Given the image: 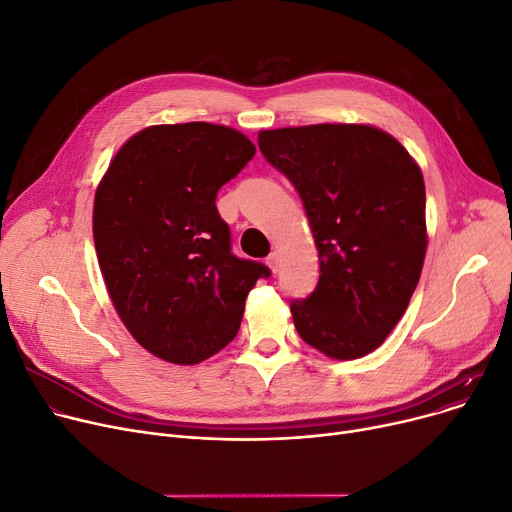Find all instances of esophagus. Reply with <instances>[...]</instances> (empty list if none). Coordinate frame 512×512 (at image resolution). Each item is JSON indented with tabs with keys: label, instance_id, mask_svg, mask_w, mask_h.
Segmentation results:
<instances>
[{
	"label": "esophagus",
	"instance_id": "obj_1",
	"mask_svg": "<svg viewBox=\"0 0 512 512\" xmlns=\"http://www.w3.org/2000/svg\"><path fill=\"white\" fill-rule=\"evenodd\" d=\"M265 263L270 265V270L276 274V272H278V265H280V255H278V253H270V255H267Z\"/></svg>",
	"mask_w": 512,
	"mask_h": 512
}]
</instances>
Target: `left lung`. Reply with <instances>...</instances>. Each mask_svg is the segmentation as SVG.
I'll return each mask as SVG.
<instances>
[{
  "label": "left lung",
  "instance_id": "1",
  "mask_svg": "<svg viewBox=\"0 0 512 512\" xmlns=\"http://www.w3.org/2000/svg\"><path fill=\"white\" fill-rule=\"evenodd\" d=\"M259 149L305 205L319 282L290 313L299 336L330 359H359L394 330L427 249L425 184L409 151L367 124L259 132Z\"/></svg>",
  "mask_w": 512,
  "mask_h": 512
}]
</instances>
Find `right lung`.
I'll list each match as a JSON object with an SVG mask.
<instances>
[{"label": "right lung", "instance_id": "add662e5", "mask_svg": "<svg viewBox=\"0 0 512 512\" xmlns=\"http://www.w3.org/2000/svg\"><path fill=\"white\" fill-rule=\"evenodd\" d=\"M255 145L209 122L149 126L101 178L93 238L124 326L143 348L195 365L234 340L249 290L270 267L238 259L215 197Z\"/></svg>", "mask_w": 512, "mask_h": 512}]
</instances>
